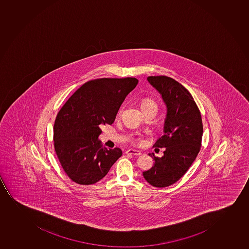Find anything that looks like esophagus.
<instances>
[{
	"mask_svg": "<svg viewBox=\"0 0 249 249\" xmlns=\"http://www.w3.org/2000/svg\"><path fill=\"white\" fill-rule=\"evenodd\" d=\"M126 155H142V153L140 152L139 150H126Z\"/></svg>",
	"mask_w": 249,
	"mask_h": 249,
	"instance_id": "1",
	"label": "esophagus"
}]
</instances>
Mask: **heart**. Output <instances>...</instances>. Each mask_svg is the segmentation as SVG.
<instances>
[{
	"label": "heart",
	"instance_id": "b5f03b06",
	"mask_svg": "<svg viewBox=\"0 0 249 249\" xmlns=\"http://www.w3.org/2000/svg\"><path fill=\"white\" fill-rule=\"evenodd\" d=\"M140 106H141L142 111L147 109V108H151V107L157 109L156 103L150 98H144V99H142L141 104H140Z\"/></svg>",
	"mask_w": 249,
	"mask_h": 249
}]
</instances>
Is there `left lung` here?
Masks as SVG:
<instances>
[{
  "label": "left lung",
  "mask_w": 249,
  "mask_h": 249,
  "mask_svg": "<svg viewBox=\"0 0 249 249\" xmlns=\"http://www.w3.org/2000/svg\"><path fill=\"white\" fill-rule=\"evenodd\" d=\"M147 80L161 94L167 108L163 135L154 144L165 150L161 158L149 154L155 162L143 176L154 187H165L178 181L195 160L203 125L200 110L184 86L164 75L149 76Z\"/></svg>",
  "instance_id": "1"
}]
</instances>
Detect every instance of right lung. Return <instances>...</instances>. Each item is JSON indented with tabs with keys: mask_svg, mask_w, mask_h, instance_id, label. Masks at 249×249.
<instances>
[{
	"mask_svg": "<svg viewBox=\"0 0 249 249\" xmlns=\"http://www.w3.org/2000/svg\"><path fill=\"white\" fill-rule=\"evenodd\" d=\"M136 78H101L84 84L56 115L54 148L65 173L80 185L94 184L108 173L123 152L103 147L102 125L112 124Z\"/></svg>",
	"mask_w": 249,
	"mask_h": 249,
	"instance_id": "1",
	"label": "right lung"
}]
</instances>
